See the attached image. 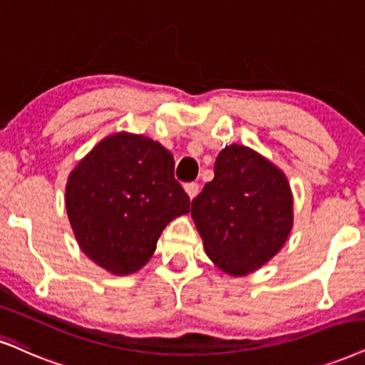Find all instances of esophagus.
Masks as SVG:
<instances>
[{"instance_id": "34e87169", "label": "esophagus", "mask_w": 365, "mask_h": 365, "mask_svg": "<svg viewBox=\"0 0 365 365\" xmlns=\"http://www.w3.org/2000/svg\"><path fill=\"white\" fill-rule=\"evenodd\" d=\"M184 191H186V195L190 196V200H192V197H196L197 192H200V186H197L196 182H190L184 186Z\"/></svg>"}]
</instances>
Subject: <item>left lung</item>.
Returning <instances> with one entry per match:
<instances>
[{"label":"left lung","instance_id":"1","mask_svg":"<svg viewBox=\"0 0 365 365\" xmlns=\"http://www.w3.org/2000/svg\"><path fill=\"white\" fill-rule=\"evenodd\" d=\"M286 174L254 148L232 143L215 162V178L192 200L191 218L211 262L230 276L257 271L292 230Z\"/></svg>","mask_w":365,"mask_h":365}]
</instances>
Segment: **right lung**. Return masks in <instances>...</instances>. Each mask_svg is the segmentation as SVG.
<instances>
[{"label":"right lung","instance_id":"add662e5","mask_svg":"<svg viewBox=\"0 0 365 365\" xmlns=\"http://www.w3.org/2000/svg\"><path fill=\"white\" fill-rule=\"evenodd\" d=\"M66 210L79 249L113 276H128L154 255L162 230L190 213L174 179V157L140 133L116 132L71 170Z\"/></svg>","mask_w":365,"mask_h":365}]
</instances>
